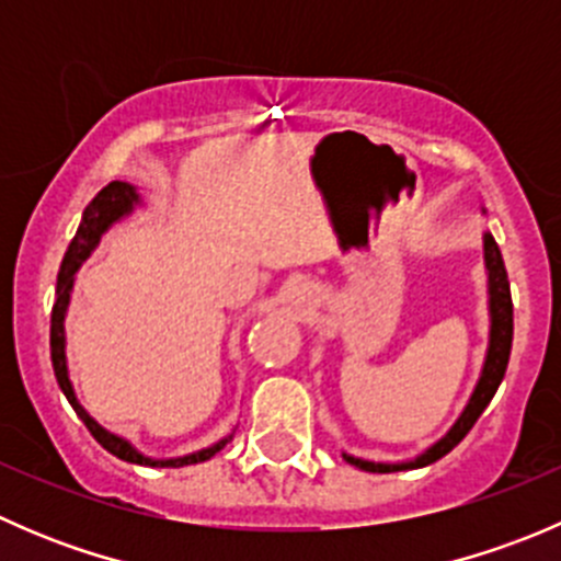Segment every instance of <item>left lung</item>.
Here are the masks:
<instances>
[{
    "instance_id": "obj_1",
    "label": "left lung",
    "mask_w": 561,
    "mask_h": 561,
    "mask_svg": "<svg viewBox=\"0 0 561 561\" xmlns=\"http://www.w3.org/2000/svg\"><path fill=\"white\" fill-rule=\"evenodd\" d=\"M483 249H485V268H489V307H491V339H489V355H485L483 375H480L478 388H474L472 399H469L467 410L461 412V417L456 421V426L439 439L437 445L426 450L423 456H417L415 461L407 463H375L364 461V458H355L344 454V461L353 463V467L366 469V472H401V469H417L428 467V463L439 461L445 454L456 448L463 437L469 434V428L478 423V417L483 415V410L489 407V401L494 399L496 388H500L502 377H505L507 360H511V344H513V298H511V282H507L505 260H502L500 247H496L494 236H483Z\"/></svg>"
}]
</instances>
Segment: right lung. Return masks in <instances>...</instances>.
Returning <instances> with one entry per match:
<instances>
[{"label": "right lung", "instance_id": "obj_1", "mask_svg": "<svg viewBox=\"0 0 561 561\" xmlns=\"http://www.w3.org/2000/svg\"><path fill=\"white\" fill-rule=\"evenodd\" d=\"M133 203H138V192H135V186H129L127 181H111V184L103 186V190L98 192V197L89 203L87 211H83L81 228H78L76 239L70 241V247H67L65 260H61V268H59V279H56L54 312H50V360H54V375H56V382H59V388L65 390L67 401H70L72 410H76V415L87 423V428L92 432V437L103 445L107 454H113L116 458H122V461H129V463H144V467H186V463H201V461H208L214 454H219V450H222L233 437L219 439V443L211 445V448L197 450V454L181 456V458H165V461L146 458V456H140L138 450L127 443V439L105 432V428L100 426V423L94 421V417L89 415L81 404H78L76 393H72V386H70V377H67L65 312H67V301H70L72 274H76V271L81 268L83 260L92 254V249L98 247L100 236H103L118 217H124V214L133 211Z\"/></svg>", "mask_w": 561, "mask_h": 561}]
</instances>
